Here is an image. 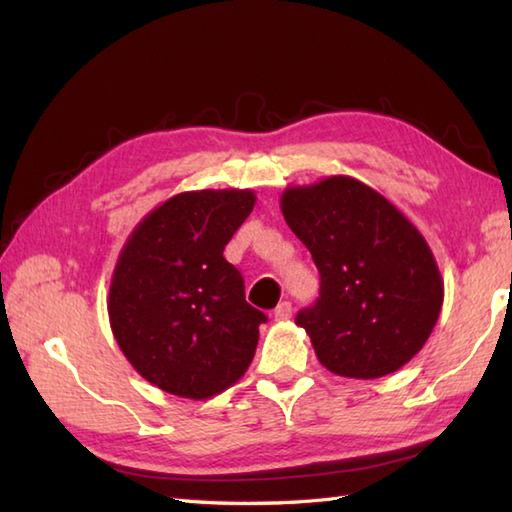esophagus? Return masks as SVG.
<instances>
[{"label":"esophagus","instance_id":"1","mask_svg":"<svg viewBox=\"0 0 512 512\" xmlns=\"http://www.w3.org/2000/svg\"><path fill=\"white\" fill-rule=\"evenodd\" d=\"M273 314H275V321L290 319L292 317V303L290 301H281Z\"/></svg>","mask_w":512,"mask_h":512}]
</instances>
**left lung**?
<instances>
[{
    "instance_id": "obj_1",
    "label": "left lung",
    "mask_w": 512,
    "mask_h": 512,
    "mask_svg": "<svg viewBox=\"0 0 512 512\" xmlns=\"http://www.w3.org/2000/svg\"><path fill=\"white\" fill-rule=\"evenodd\" d=\"M281 213L314 259L321 292L295 323L332 374L380 378L436 328L444 281L427 239L385 195L350 176L288 187Z\"/></svg>"
}]
</instances>
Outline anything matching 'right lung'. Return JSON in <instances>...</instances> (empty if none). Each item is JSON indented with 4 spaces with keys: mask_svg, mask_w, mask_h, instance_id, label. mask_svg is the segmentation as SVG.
<instances>
[{
    "mask_svg": "<svg viewBox=\"0 0 512 512\" xmlns=\"http://www.w3.org/2000/svg\"><path fill=\"white\" fill-rule=\"evenodd\" d=\"M255 200L250 189L173 195L140 220L118 255L107 299L114 339L167 394L211 398L253 361L266 314L246 303L224 246Z\"/></svg>",
    "mask_w": 512,
    "mask_h": 512,
    "instance_id": "1",
    "label": "right lung"
}]
</instances>
